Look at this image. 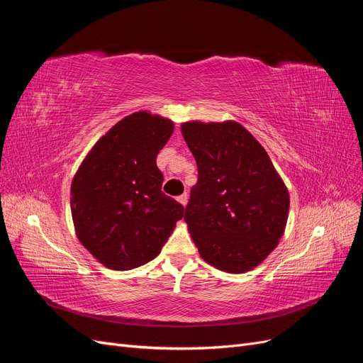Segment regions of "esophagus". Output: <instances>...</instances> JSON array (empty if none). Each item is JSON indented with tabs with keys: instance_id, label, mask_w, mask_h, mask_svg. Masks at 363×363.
<instances>
[{
	"instance_id": "obj_1",
	"label": "esophagus",
	"mask_w": 363,
	"mask_h": 363,
	"mask_svg": "<svg viewBox=\"0 0 363 363\" xmlns=\"http://www.w3.org/2000/svg\"><path fill=\"white\" fill-rule=\"evenodd\" d=\"M177 200H179V203H180V204L186 206V204H188V194H186V192H184V194H182Z\"/></svg>"
}]
</instances>
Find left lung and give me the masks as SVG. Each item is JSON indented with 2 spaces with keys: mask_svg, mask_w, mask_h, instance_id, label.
<instances>
[{
  "mask_svg": "<svg viewBox=\"0 0 363 363\" xmlns=\"http://www.w3.org/2000/svg\"><path fill=\"white\" fill-rule=\"evenodd\" d=\"M196 160L184 221L201 257L240 274L277 247L289 213V192L248 130L235 121L182 125Z\"/></svg>",
  "mask_w": 363,
  "mask_h": 363,
  "instance_id": "obj_1",
  "label": "left lung"
}]
</instances>
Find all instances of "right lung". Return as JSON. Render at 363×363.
<instances>
[{
	"label": "right lung",
	"mask_w": 363,
	"mask_h": 363,
	"mask_svg": "<svg viewBox=\"0 0 363 363\" xmlns=\"http://www.w3.org/2000/svg\"><path fill=\"white\" fill-rule=\"evenodd\" d=\"M172 121L148 112L121 119L96 142L71 184L74 227L83 247L116 271L155 259L184 207L162 192L156 157Z\"/></svg>",
	"instance_id": "add662e5"
}]
</instances>
